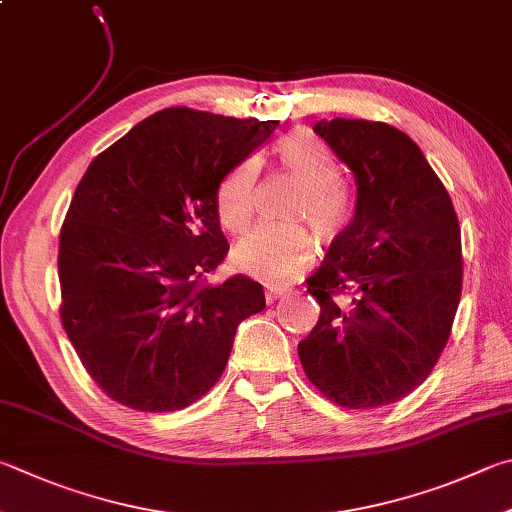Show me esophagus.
Masks as SVG:
<instances>
[{"label":"esophagus","instance_id":"obj_1","mask_svg":"<svg viewBox=\"0 0 512 512\" xmlns=\"http://www.w3.org/2000/svg\"><path fill=\"white\" fill-rule=\"evenodd\" d=\"M288 295V288L286 286H266V300L268 302H275L280 300V297Z\"/></svg>","mask_w":512,"mask_h":512}]
</instances>
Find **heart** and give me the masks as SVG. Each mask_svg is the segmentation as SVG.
I'll return each mask as SVG.
<instances>
[{
  "label": "heart",
  "mask_w": 512,
  "mask_h": 512,
  "mask_svg": "<svg viewBox=\"0 0 512 512\" xmlns=\"http://www.w3.org/2000/svg\"><path fill=\"white\" fill-rule=\"evenodd\" d=\"M282 167L304 185V192L293 210V219L309 221L320 239H333L347 226L351 206L347 192L340 188L338 167L331 154L306 132H291L275 147ZM259 165L248 159L221 179L217 190V212L221 226L239 232L248 226L257 206ZM315 255V239L306 226H271L250 228L235 246V264L259 280H291Z\"/></svg>",
  "instance_id": "1"
}]
</instances>
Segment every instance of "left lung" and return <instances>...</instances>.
Segmentation results:
<instances>
[{"mask_svg":"<svg viewBox=\"0 0 512 512\" xmlns=\"http://www.w3.org/2000/svg\"><path fill=\"white\" fill-rule=\"evenodd\" d=\"M313 132L358 185L356 215L306 284L320 320L297 353L311 383L347 410H374L423 383L461 297V230L448 190L410 136L333 118ZM351 290L349 307L337 297Z\"/></svg>","mask_w":512,"mask_h":512,"instance_id":"8db88e82","label":"left lung"}]
</instances>
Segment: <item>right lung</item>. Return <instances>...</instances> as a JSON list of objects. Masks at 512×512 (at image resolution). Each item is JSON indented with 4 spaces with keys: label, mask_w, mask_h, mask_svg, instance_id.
Returning <instances> with one entry per match:
<instances>
[{
    "label": "right lung",
    "mask_w": 512,
    "mask_h": 512,
    "mask_svg": "<svg viewBox=\"0 0 512 512\" xmlns=\"http://www.w3.org/2000/svg\"><path fill=\"white\" fill-rule=\"evenodd\" d=\"M277 120L156 111L98 154L60 230V318L94 383L141 412L192 405L224 374L241 320L264 311L228 255L217 190Z\"/></svg>",
    "instance_id": "add662e5"
}]
</instances>
